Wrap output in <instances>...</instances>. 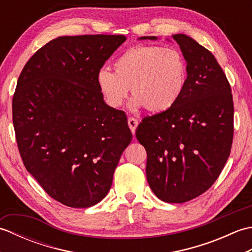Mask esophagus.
<instances>
[{
  "label": "esophagus",
  "instance_id": "1",
  "mask_svg": "<svg viewBox=\"0 0 252 252\" xmlns=\"http://www.w3.org/2000/svg\"><path fill=\"white\" fill-rule=\"evenodd\" d=\"M127 125H129V126H130V129L132 131V134L134 135L135 134V130H136L137 125H138L137 119H135V118H133V117H130L129 119H127Z\"/></svg>",
  "mask_w": 252,
  "mask_h": 252
}]
</instances>
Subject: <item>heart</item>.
Wrapping results in <instances>:
<instances>
[{"instance_id":"b5f03b06","label":"heart","mask_w":252,"mask_h":252,"mask_svg":"<svg viewBox=\"0 0 252 252\" xmlns=\"http://www.w3.org/2000/svg\"><path fill=\"white\" fill-rule=\"evenodd\" d=\"M115 72L101 68L96 82L105 103L114 109L134 95L131 108L146 107L151 112H163L178 103L187 82V63L173 47L137 45L117 58Z\"/></svg>"}]
</instances>
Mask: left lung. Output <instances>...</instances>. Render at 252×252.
<instances>
[{"mask_svg":"<svg viewBox=\"0 0 252 252\" xmlns=\"http://www.w3.org/2000/svg\"><path fill=\"white\" fill-rule=\"evenodd\" d=\"M187 63V82L172 108L138 125L147 153L146 176L159 199L182 203L210 189L231 153L234 104L231 85L210 51L183 33L173 34ZM157 40L142 36L140 40Z\"/></svg>","mask_w":252,"mask_h":252,"instance_id":"8db88e82","label":"left lung"}]
</instances>
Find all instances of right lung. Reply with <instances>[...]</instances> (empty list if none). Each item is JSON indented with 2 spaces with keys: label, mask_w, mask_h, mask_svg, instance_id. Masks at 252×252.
I'll list each match as a JSON object with an SVG mask.
<instances>
[{
  "label": "right lung",
  "mask_w": 252,
  "mask_h": 252,
  "mask_svg": "<svg viewBox=\"0 0 252 252\" xmlns=\"http://www.w3.org/2000/svg\"><path fill=\"white\" fill-rule=\"evenodd\" d=\"M125 35L60 36L27 62L13 97V123L27 171L47 194L89 208L108 194L132 141L126 112L107 105L96 76Z\"/></svg>",
  "instance_id": "right-lung-1"
}]
</instances>
